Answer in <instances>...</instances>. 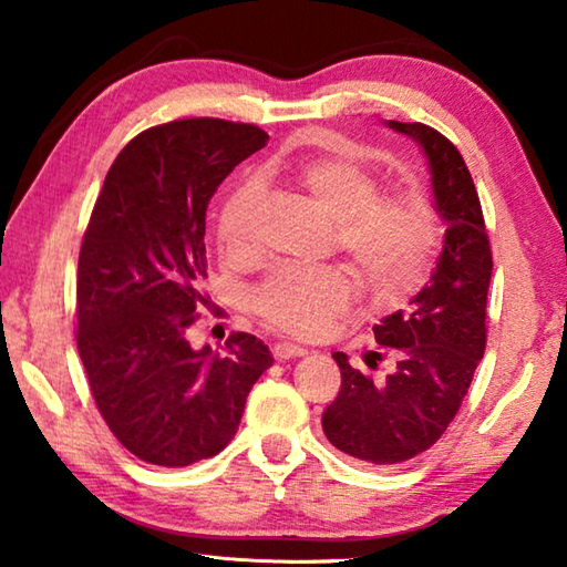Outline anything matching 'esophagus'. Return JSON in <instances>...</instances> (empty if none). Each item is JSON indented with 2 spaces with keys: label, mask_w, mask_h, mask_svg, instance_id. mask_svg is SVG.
<instances>
[{
  "label": "esophagus",
  "mask_w": 567,
  "mask_h": 567,
  "mask_svg": "<svg viewBox=\"0 0 567 567\" xmlns=\"http://www.w3.org/2000/svg\"><path fill=\"white\" fill-rule=\"evenodd\" d=\"M307 350L302 344H295V342H275L272 344V354L275 360H290V358H302Z\"/></svg>",
  "instance_id": "34e87169"
}]
</instances>
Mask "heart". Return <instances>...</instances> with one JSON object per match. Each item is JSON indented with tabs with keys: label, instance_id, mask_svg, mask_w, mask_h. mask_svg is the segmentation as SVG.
Here are the masks:
<instances>
[{
	"label": "heart",
	"instance_id": "obj_1",
	"mask_svg": "<svg viewBox=\"0 0 567 567\" xmlns=\"http://www.w3.org/2000/svg\"><path fill=\"white\" fill-rule=\"evenodd\" d=\"M290 177L332 223V245L348 257L370 292L398 297L415 287L435 245V219L427 205L408 192H378L372 172L350 157L305 159ZM262 192L239 182L227 192L217 215V243L227 257H249L257 245ZM352 280L340 267H280L249 292L252 310L280 332L312 338L348 310Z\"/></svg>",
	"mask_w": 567,
	"mask_h": 567
}]
</instances>
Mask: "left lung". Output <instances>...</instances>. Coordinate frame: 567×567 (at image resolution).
<instances>
[{
  "label": "left lung",
  "instance_id": "8db88e82",
  "mask_svg": "<svg viewBox=\"0 0 567 567\" xmlns=\"http://www.w3.org/2000/svg\"><path fill=\"white\" fill-rule=\"evenodd\" d=\"M390 127L425 150L447 227L435 272L412 300L415 307L372 328L395 370L375 382L350 368L342 352L332 354L342 385L322 415L324 435L340 453L378 467L425 453L455 420L485 354L493 275L491 237L463 155L430 124L390 122ZM382 352H375L378 360Z\"/></svg>",
  "mask_w": 567,
  "mask_h": 567
}]
</instances>
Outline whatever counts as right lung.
Masks as SVG:
<instances>
[{
	"label": "right lung",
	"instance_id": "1",
	"mask_svg": "<svg viewBox=\"0 0 567 567\" xmlns=\"http://www.w3.org/2000/svg\"><path fill=\"white\" fill-rule=\"evenodd\" d=\"M265 130L215 117L140 132L112 162L76 265V350L112 435L150 465L185 467L235 437L245 400L272 364L233 332L225 352L192 350L207 305V205Z\"/></svg>",
	"mask_w": 567,
	"mask_h": 567
}]
</instances>
